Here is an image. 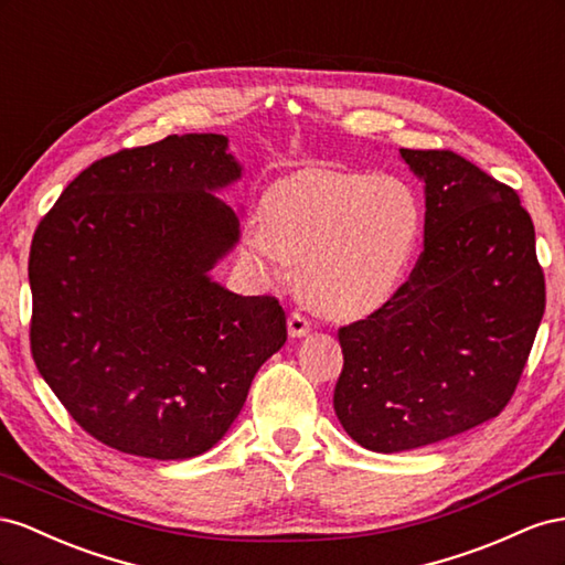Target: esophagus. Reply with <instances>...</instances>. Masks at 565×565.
Listing matches in <instances>:
<instances>
[{
    "mask_svg": "<svg viewBox=\"0 0 565 565\" xmlns=\"http://www.w3.org/2000/svg\"><path fill=\"white\" fill-rule=\"evenodd\" d=\"M312 329V321L305 317L302 312H291L288 315V333H291L294 338H300L305 333H310Z\"/></svg>",
    "mask_w": 565,
    "mask_h": 565,
    "instance_id": "34e87169",
    "label": "esophagus"
}]
</instances>
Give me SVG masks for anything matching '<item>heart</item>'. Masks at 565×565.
Instances as JSON below:
<instances>
[{"instance_id":"heart-1","label":"heart","mask_w":565,"mask_h":565,"mask_svg":"<svg viewBox=\"0 0 565 565\" xmlns=\"http://www.w3.org/2000/svg\"><path fill=\"white\" fill-rule=\"evenodd\" d=\"M422 230V203L397 177L310 168L265 191L246 244L271 279L300 263L302 294L321 312L362 317L393 298Z\"/></svg>"}]
</instances>
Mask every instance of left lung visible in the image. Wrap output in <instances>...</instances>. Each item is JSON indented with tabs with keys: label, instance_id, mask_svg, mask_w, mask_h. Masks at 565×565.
<instances>
[{
	"label": "left lung",
	"instance_id": "8db88e82",
	"mask_svg": "<svg viewBox=\"0 0 565 565\" xmlns=\"http://www.w3.org/2000/svg\"><path fill=\"white\" fill-rule=\"evenodd\" d=\"M426 184L424 250L366 319L338 329V422L372 452H405L499 416L544 315L535 227L519 193L445 149H399Z\"/></svg>",
	"mask_w": 565,
	"mask_h": 565
}]
</instances>
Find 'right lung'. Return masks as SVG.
<instances>
[{"mask_svg": "<svg viewBox=\"0 0 565 565\" xmlns=\"http://www.w3.org/2000/svg\"><path fill=\"white\" fill-rule=\"evenodd\" d=\"M238 177L227 137L170 135L79 172L32 236V360L77 426L125 455L207 452L286 343L277 298L207 277L238 241L211 191Z\"/></svg>", "mask_w": 565, "mask_h": 565, "instance_id": "right-lung-1", "label": "right lung"}]
</instances>
